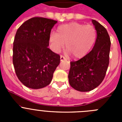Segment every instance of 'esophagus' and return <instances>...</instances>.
Masks as SVG:
<instances>
[{"label": "esophagus", "mask_w": 122, "mask_h": 122, "mask_svg": "<svg viewBox=\"0 0 122 122\" xmlns=\"http://www.w3.org/2000/svg\"><path fill=\"white\" fill-rule=\"evenodd\" d=\"M65 60V58L62 56H60V61H63V60Z\"/></svg>", "instance_id": "1"}]
</instances>
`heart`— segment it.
I'll use <instances>...</instances> for the list:
<instances>
[{"label":"heart","mask_w":122,"mask_h":122,"mask_svg":"<svg viewBox=\"0 0 122 122\" xmlns=\"http://www.w3.org/2000/svg\"><path fill=\"white\" fill-rule=\"evenodd\" d=\"M95 29L91 25H84L76 22L61 25L57 33H52L49 42L52 49L59 53L64 48L74 59L83 58L89 53L96 40Z\"/></svg>","instance_id":"heart-1"}]
</instances>
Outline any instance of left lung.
<instances>
[{
    "label": "left lung",
    "instance_id": "obj_1",
    "mask_svg": "<svg viewBox=\"0 0 122 122\" xmlns=\"http://www.w3.org/2000/svg\"><path fill=\"white\" fill-rule=\"evenodd\" d=\"M97 38L93 49L76 62H70L68 80L70 86L79 92H89L102 82L109 62L111 40L106 29L92 19Z\"/></svg>",
    "mask_w": 122,
    "mask_h": 122
}]
</instances>
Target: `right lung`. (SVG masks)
<instances>
[{
  "label": "right lung",
  "mask_w": 122,
  "mask_h": 122,
  "mask_svg": "<svg viewBox=\"0 0 122 122\" xmlns=\"http://www.w3.org/2000/svg\"><path fill=\"white\" fill-rule=\"evenodd\" d=\"M57 21L35 17L24 22L13 42V63L19 80L25 86L39 89L48 86L59 65V55L49 48L51 31Z\"/></svg>",
  "instance_id": "add662e5"
}]
</instances>
